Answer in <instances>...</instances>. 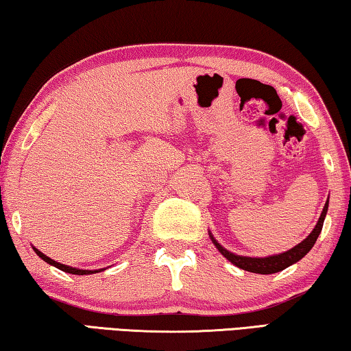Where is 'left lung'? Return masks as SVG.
<instances>
[{"mask_svg":"<svg viewBox=\"0 0 351 351\" xmlns=\"http://www.w3.org/2000/svg\"><path fill=\"white\" fill-rule=\"evenodd\" d=\"M326 210H328V199H326L324 210L320 213V217L317 219L316 226H314V229L311 230V234L308 235L304 241H300L299 245L291 247L287 252L268 255V257H246V255H237L219 245V243L215 240V237L212 235L210 230H209V237L213 245H215V247L219 251V254L228 258L230 263L235 265L237 268L245 269L249 272H255V274H274V272H280L283 269H287L288 266L297 263V261L304 258L305 255L311 251V247L314 246V243H316L320 230H322Z\"/></svg>","mask_w":351,"mask_h":351,"instance_id":"1","label":"left lung"}]
</instances>
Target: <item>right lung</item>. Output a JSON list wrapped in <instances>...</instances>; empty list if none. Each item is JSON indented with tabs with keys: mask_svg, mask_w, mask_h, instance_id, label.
<instances>
[{
	"mask_svg": "<svg viewBox=\"0 0 351 351\" xmlns=\"http://www.w3.org/2000/svg\"><path fill=\"white\" fill-rule=\"evenodd\" d=\"M34 251H35V254H37L41 260H45L46 263H49L51 266H56V268H58V269H60V271L68 272V274H75V276H86V274H96V272L105 271V268H104V269H94V271H91V269H80V268H73V266H68V265L58 263V261H56V260L49 258V257H47V255H45L43 252H40L37 247H34Z\"/></svg>",
	"mask_w": 351,
	"mask_h": 351,
	"instance_id": "1",
	"label": "right lung"
}]
</instances>
